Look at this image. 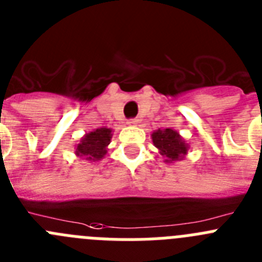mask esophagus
I'll use <instances>...</instances> for the list:
<instances>
[{
    "label": "esophagus",
    "mask_w": 262,
    "mask_h": 262,
    "mask_svg": "<svg viewBox=\"0 0 262 262\" xmlns=\"http://www.w3.org/2000/svg\"><path fill=\"white\" fill-rule=\"evenodd\" d=\"M138 122V119H129V121H127V124H128V126H136Z\"/></svg>",
    "instance_id": "esophagus-1"
}]
</instances>
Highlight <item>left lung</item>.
Returning a JSON list of instances; mask_svg holds the SVG:
<instances>
[{"label": "left lung", "mask_w": 262, "mask_h": 262, "mask_svg": "<svg viewBox=\"0 0 262 262\" xmlns=\"http://www.w3.org/2000/svg\"><path fill=\"white\" fill-rule=\"evenodd\" d=\"M153 145L158 149L161 156H164V162L172 164L175 161L183 160L187 156L189 145L186 143L181 134L172 128L156 129L152 133Z\"/></svg>", "instance_id": "left-lung-1"}]
</instances>
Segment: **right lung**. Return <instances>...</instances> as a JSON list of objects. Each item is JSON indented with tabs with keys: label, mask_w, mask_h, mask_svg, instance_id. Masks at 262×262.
Instances as JSON below:
<instances>
[{
	"label": "right lung",
	"mask_w": 262,
	"mask_h": 262,
	"mask_svg": "<svg viewBox=\"0 0 262 262\" xmlns=\"http://www.w3.org/2000/svg\"><path fill=\"white\" fill-rule=\"evenodd\" d=\"M113 136V129L107 127H100L85 134L75 145V155L84 160L95 162L106 156L107 145Z\"/></svg>",
	"instance_id": "right-lung-1"
}]
</instances>
